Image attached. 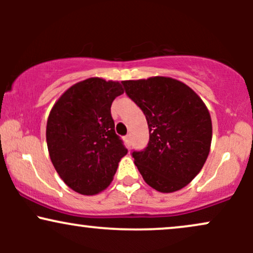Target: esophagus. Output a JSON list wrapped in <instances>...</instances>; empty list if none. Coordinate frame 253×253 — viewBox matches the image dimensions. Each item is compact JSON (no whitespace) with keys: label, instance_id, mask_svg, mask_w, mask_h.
I'll list each match as a JSON object with an SVG mask.
<instances>
[{"label":"esophagus","instance_id":"1","mask_svg":"<svg viewBox=\"0 0 253 253\" xmlns=\"http://www.w3.org/2000/svg\"><path fill=\"white\" fill-rule=\"evenodd\" d=\"M124 140H125V144H126V146L129 147V146H130V135H126V136H125Z\"/></svg>","mask_w":253,"mask_h":253}]
</instances>
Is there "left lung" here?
<instances>
[{
    "mask_svg": "<svg viewBox=\"0 0 253 253\" xmlns=\"http://www.w3.org/2000/svg\"><path fill=\"white\" fill-rule=\"evenodd\" d=\"M121 83L149 125V145L132 153L139 172L157 191L182 189L195 178L210 155V110L190 86L175 78L155 76Z\"/></svg>",
    "mask_w": 253,
    "mask_h": 253,
    "instance_id": "1",
    "label": "left lung"
}]
</instances>
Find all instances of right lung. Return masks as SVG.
Instances as JSON below:
<instances>
[{
  "mask_svg": "<svg viewBox=\"0 0 253 253\" xmlns=\"http://www.w3.org/2000/svg\"><path fill=\"white\" fill-rule=\"evenodd\" d=\"M121 94L118 81L91 77L70 86L52 107L46 125L51 162L78 194L96 195L108 188L126 156L110 114L113 101Z\"/></svg>",
  "mask_w": 253,
  "mask_h": 253,
  "instance_id": "right-lung-1",
  "label": "right lung"
}]
</instances>
